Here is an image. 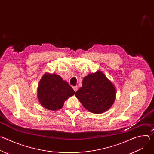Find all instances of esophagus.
I'll return each mask as SVG.
<instances>
[{"label": "esophagus", "mask_w": 154, "mask_h": 154, "mask_svg": "<svg viewBox=\"0 0 154 154\" xmlns=\"http://www.w3.org/2000/svg\"><path fill=\"white\" fill-rule=\"evenodd\" d=\"M72 88H73V90L76 92V91L78 90V86H74L72 87Z\"/></svg>", "instance_id": "34e87169"}]
</instances>
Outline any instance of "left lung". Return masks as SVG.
Masks as SVG:
<instances>
[{"label": "left lung", "instance_id": "left-lung-1", "mask_svg": "<svg viewBox=\"0 0 154 154\" xmlns=\"http://www.w3.org/2000/svg\"><path fill=\"white\" fill-rule=\"evenodd\" d=\"M116 94L112 82L99 71L83 78L82 86L75 95L87 110L94 114H100L112 106Z\"/></svg>", "mask_w": 154, "mask_h": 154}]
</instances>
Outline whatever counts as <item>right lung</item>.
Listing matches in <instances>:
<instances>
[{
    "instance_id": "obj_1",
    "label": "right lung",
    "mask_w": 154,
    "mask_h": 154,
    "mask_svg": "<svg viewBox=\"0 0 154 154\" xmlns=\"http://www.w3.org/2000/svg\"><path fill=\"white\" fill-rule=\"evenodd\" d=\"M37 93L38 100L43 107L55 111L61 109L64 102L75 91L60 75L46 73L39 82Z\"/></svg>"
}]
</instances>
